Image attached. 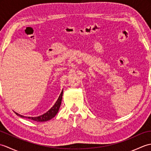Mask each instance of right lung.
<instances>
[{"label":"right lung","instance_id":"1","mask_svg":"<svg viewBox=\"0 0 151 151\" xmlns=\"http://www.w3.org/2000/svg\"><path fill=\"white\" fill-rule=\"evenodd\" d=\"M62 95H63V91H62V93H61V94L60 95L57 101L56 102V103L54 104L53 106L47 112H46L45 114H44L43 115H40V116L34 117H24V116H23V115H21L20 114L16 113V112H15V114H17L18 116H20L21 117L28 118V119H32V120L35 121L43 122V121H49V120L51 119H52L57 114L58 112L61 103H62Z\"/></svg>","mask_w":151,"mask_h":151}]
</instances>
